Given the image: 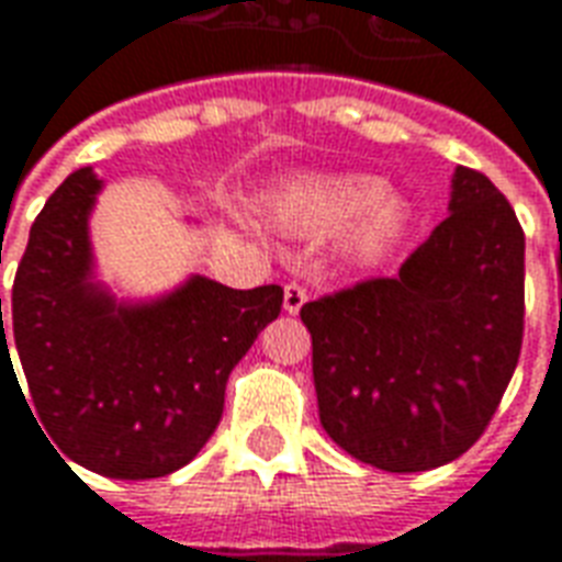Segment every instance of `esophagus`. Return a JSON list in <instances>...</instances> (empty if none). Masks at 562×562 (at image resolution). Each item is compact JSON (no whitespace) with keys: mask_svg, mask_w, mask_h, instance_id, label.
Here are the masks:
<instances>
[{"mask_svg":"<svg viewBox=\"0 0 562 562\" xmlns=\"http://www.w3.org/2000/svg\"><path fill=\"white\" fill-rule=\"evenodd\" d=\"M306 304V289L304 285H297V282H289L285 285V292H282V306H285V313H301V306Z\"/></svg>","mask_w":562,"mask_h":562,"instance_id":"esophagus-1","label":"esophagus"}]
</instances>
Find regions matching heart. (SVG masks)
Masks as SVG:
<instances>
[{
	"mask_svg": "<svg viewBox=\"0 0 562 562\" xmlns=\"http://www.w3.org/2000/svg\"><path fill=\"white\" fill-rule=\"evenodd\" d=\"M265 213L277 232L301 240L342 227L340 249L355 265L385 261L413 225V204L373 173H301L268 198Z\"/></svg>",
	"mask_w": 562,
	"mask_h": 562,
	"instance_id": "heart-1",
	"label": "heart"
}]
</instances>
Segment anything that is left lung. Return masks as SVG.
<instances>
[{
  "label": "left lung",
  "mask_w": 562,
  "mask_h": 562,
  "mask_svg": "<svg viewBox=\"0 0 562 562\" xmlns=\"http://www.w3.org/2000/svg\"><path fill=\"white\" fill-rule=\"evenodd\" d=\"M325 434L385 472L451 463L484 434L518 367L524 232L506 195L458 165L448 216L397 277L301 310Z\"/></svg>",
  "instance_id": "8db88e82"
}]
</instances>
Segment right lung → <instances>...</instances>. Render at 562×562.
Returning a JSON list of instances; mask_svg holds the SVG:
<instances>
[{"mask_svg":"<svg viewBox=\"0 0 562 562\" xmlns=\"http://www.w3.org/2000/svg\"><path fill=\"white\" fill-rule=\"evenodd\" d=\"M102 186L92 168L68 173L32 222L8 328L0 297V364L14 340L32 413L68 460L108 479H159L213 436L225 382L280 316L282 289L237 292L192 273L149 301L116 297L90 240Z\"/></svg>","mask_w":562,"mask_h":562,"instance_id":"add662e5","label":"right lung"}]
</instances>
